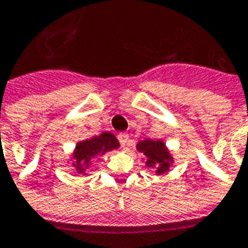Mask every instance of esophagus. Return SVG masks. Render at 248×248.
I'll use <instances>...</instances> for the list:
<instances>
[{"label":"esophagus","instance_id":"34e87169","mask_svg":"<svg viewBox=\"0 0 248 248\" xmlns=\"http://www.w3.org/2000/svg\"><path fill=\"white\" fill-rule=\"evenodd\" d=\"M118 140H120L122 147H126L128 144V135L126 132H121V134H118Z\"/></svg>","mask_w":248,"mask_h":248}]
</instances>
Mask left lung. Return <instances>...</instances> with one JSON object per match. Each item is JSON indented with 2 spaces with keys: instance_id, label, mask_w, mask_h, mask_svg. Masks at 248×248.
I'll list each match as a JSON object with an SVG mask.
<instances>
[{
  "instance_id": "8db88e82",
  "label": "left lung",
  "mask_w": 248,
  "mask_h": 248,
  "mask_svg": "<svg viewBox=\"0 0 248 248\" xmlns=\"http://www.w3.org/2000/svg\"><path fill=\"white\" fill-rule=\"evenodd\" d=\"M137 149L144 156L145 166L155 170V174L162 175L168 173L171 164L174 162L173 155L170 154L169 148L162 140L157 139H144L139 140Z\"/></svg>"
}]
</instances>
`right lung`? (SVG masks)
Instances as JSON below:
<instances>
[{"mask_svg":"<svg viewBox=\"0 0 248 248\" xmlns=\"http://www.w3.org/2000/svg\"><path fill=\"white\" fill-rule=\"evenodd\" d=\"M117 148H120V141L116 135L109 131H104L103 134L91 139L78 141L69 162L77 170V173L87 175V171L96 158Z\"/></svg>","mask_w":248,"mask_h":248,"instance_id":"add662e5","label":"right lung"}]
</instances>
